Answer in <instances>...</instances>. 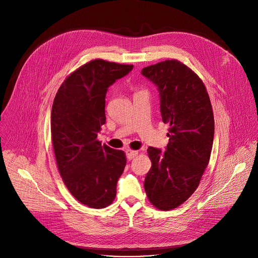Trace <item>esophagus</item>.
Here are the masks:
<instances>
[{
    "label": "esophagus",
    "instance_id": "esophagus-1",
    "mask_svg": "<svg viewBox=\"0 0 258 258\" xmlns=\"http://www.w3.org/2000/svg\"><path fill=\"white\" fill-rule=\"evenodd\" d=\"M125 153H126V157H127V159H133L134 157H136L137 155H138V151H136V150H132V149H127L126 151H125Z\"/></svg>",
    "mask_w": 258,
    "mask_h": 258
}]
</instances>
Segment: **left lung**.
<instances>
[{
    "label": "left lung",
    "mask_w": 258,
    "mask_h": 258,
    "mask_svg": "<svg viewBox=\"0 0 258 258\" xmlns=\"http://www.w3.org/2000/svg\"><path fill=\"white\" fill-rule=\"evenodd\" d=\"M142 75L157 86L162 120L169 124L166 150H147L152 166L144 188L152 205L167 211L189 199L208 165L214 135L212 106L202 80L178 60L147 66Z\"/></svg>",
    "instance_id": "left-lung-1"
}]
</instances>
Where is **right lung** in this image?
Masks as SVG:
<instances>
[{"mask_svg":"<svg viewBox=\"0 0 258 258\" xmlns=\"http://www.w3.org/2000/svg\"><path fill=\"white\" fill-rule=\"evenodd\" d=\"M134 65L94 59L65 79L52 106L51 134L58 170L70 194L91 208H104L116 196L126 164L123 151L97 139L106 121L108 88Z\"/></svg>","mask_w":258,"mask_h":258,"instance_id":"right-lung-1","label":"right lung"}]
</instances>
